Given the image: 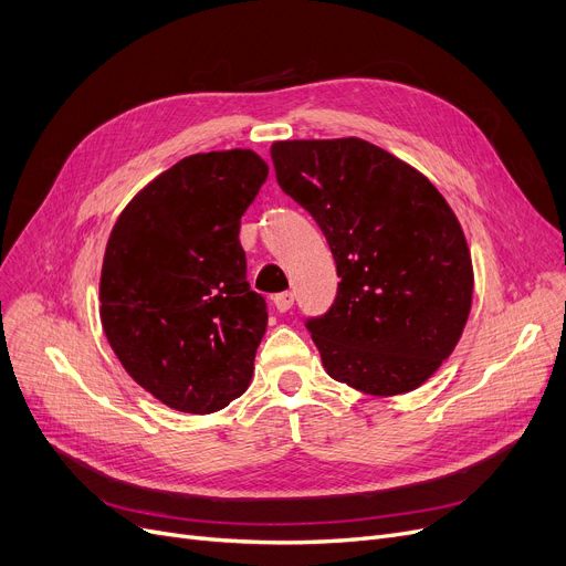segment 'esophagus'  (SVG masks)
Masks as SVG:
<instances>
[{
  "label": "esophagus",
  "mask_w": 566,
  "mask_h": 566,
  "mask_svg": "<svg viewBox=\"0 0 566 566\" xmlns=\"http://www.w3.org/2000/svg\"><path fill=\"white\" fill-rule=\"evenodd\" d=\"M273 303H275V310H277V312H289V310L293 307V293H291V291L277 293L275 298H273Z\"/></svg>",
  "instance_id": "esophagus-1"
}]
</instances>
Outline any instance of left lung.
Returning <instances> with one entry per match:
<instances>
[{"label":"left lung","instance_id":"8db88e82","mask_svg":"<svg viewBox=\"0 0 566 566\" xmlns=\"http://www.w3.org/2000/svg\"><path fill=\"white\" fill-rule=\"evenodd\" d=\"M271 156L342 277L331 312L307 323L323 369L374 397L420 388L472 307V256L450 203L422 171L360 137L273 142Z\"/></svg>","mask_w":566,"mask_h":566}]
</instances>
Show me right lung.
Listing matches in <instances>:
<instances>
[{"instance_id": "obj_1", "label": "right lung", "mask_w": 566, "mask_h": 566, "mask_svg": "<svg viewBox=\"0 0 566 566\" xmlns=\"http://www.w3.org/2000/svg\"><path fill=\"white\" fill-rule=\"evenodd\" d=\"M265 178L252 148L188 156L126 203L107 238L103 333L174 410L216 412L250 388L268 312L245 282L238 231Z\"/></svg>"}]
</instances>
